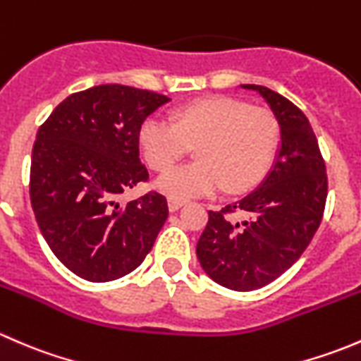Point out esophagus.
Wrapping results in <instances>:
<instances>
[{
	"label": "esophagus",
	"mask_w": 361,
	"mask_h": 361,
	"mask_svg": "<svg viewBox=\"0 0 361 361\" xmlns=\"http://www.w3.org/2000/svg\"><path fill=\"white\" fill-rule=\"evenodd\" d=\"M167 204H169V211H178L181 206H183V202L176 201V199H169Z\"/></svg>",
	"instance_id": "1"
}]
</instances>
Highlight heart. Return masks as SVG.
<instances>
[{"instance_id": "obj_1", "label": "heart", "mask_w": 361, "mask_h": 361, "mask_svg": "<svg viewBox=\"0 0 361 361\" xmlns=\"http://www.w3.org/2000/svg\"><path fill=\"white\" fill-rule=\"evenodd\" d=\"M140 141L154 169H167L190 147L197 160L173 167L157 180L160 192L176 201L250 188L265 174L279 145V123L265 108L232 97H207L185 104L166 118H148Z\"/></svg>"}]
</instances>
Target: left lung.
<instances>
[{
  "mask_svg": "<svg viewBox=\"0 0 361 361\" xmlns=\"http://www.w3.org/2000/svg\"><path fill=\"white\" fill-rule=\"evenodd\" d=\"M243 89L257 90L267 101L279 123L281 147L260 187L209 211L197 258L218 285L251 292L288 271L307 248L322 224L329 180L307 116L267 87ZM234 214L247 218L239 222Z\"/></svg>",
  "mask_w": 361,
  "mask_h": 361,
  "instance_id": "left-lung-1",
  "label": "left lung"
}]
</instances>
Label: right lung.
<instances>
[{
    "mask_svg": "<svg viewBox=\"0 0 361 361\" xmlns=\"http://www.w3.org/2000/svg\"><path fill=\"white\" fill-rule=\"evenodd\" d=\"M167 101L136 87L97 85L68 96L39 126L29 174L32 211L54 255L87 281L133 272L166 221L159 192L126 206L116 197L148 181L140 130Z\"/></svg>",
    "mask_w": 361,
    "mask_h": 361,
    "instance_id": "add662e5",
    "label": "right lung"
}]
</instances>
